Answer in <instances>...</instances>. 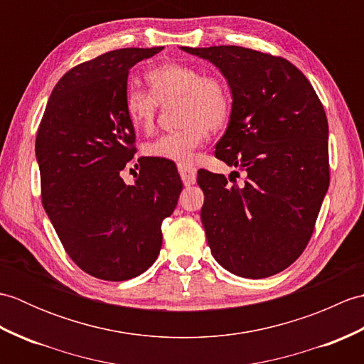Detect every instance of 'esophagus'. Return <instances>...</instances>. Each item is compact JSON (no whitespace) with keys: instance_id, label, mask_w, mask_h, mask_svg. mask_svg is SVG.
<instances>
[{"instance_id":"1","label":"esophagus","mask_w":364,"mask_h":364,"mask_svg":"<svg viewBox=\"0 0 364 364\" xmlns=\"http://www.w3.org/2000/svg\"><path fill=\"white\" fill-rule=\"evenodd\" d=\"M178 172H180L181 180L184 183V186H191L194 184L197 180V170L194 166L191 164H178Z\"/></svg>"}]
</instances>
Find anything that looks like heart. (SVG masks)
Segmentation results:
<instances>
[{
    "label": "heart",
    "instance_id": "b5f03b06",
    "mask_svg": "<svg viewBox=\"0 0 364 364\" xmlns=\"http://www.w3.org/2000/svg\"><path fill=\"white\" fill-rule=\"evenodd\" d=\"M150 92L128 89L125 94L127 117L136 131L153 129L158 103L180 100L181 129L166 133L145 145V154L170 162H189L208 136L225 125L230 115V92L218 76L202 75L189 64L170 63L154 67L145 76Z\"/></svg>",
    "mask_w": 364,
    "mask_h": 364
}]
</instances>
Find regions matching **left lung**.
<instances>
[{
    "label": "left lung",
    "mask_w": 364,
    "mask_h": 364,
    "mask_svg": "<svg viewBox=\"0 0 364 364\" xmlns=\"http://www.w3.org/2000/svg\"><path fill=\"white\" fill-rule=\"evenodd\" d=\"M181 50L210 60L227 80L233 103L215 156L245 172L244 183L230 184L198 170L213 257L239 277L275 275L305 250L327 194L326 111L305 75L283 58L235 45Z\"/></svg>",
    "instance_id": "1"
}]
</instances>
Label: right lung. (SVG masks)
Wrapping results in <instances>:
<instances>
[{
	"mask_svg": "<svg viewBox=\"0 0 364 364\" xmlns=\"http://www.w3.org/2000/svg\"><path fill=\"white\" fill-rule=\"evenodd\" d=\"M161 50H114L73 67L53 89L37 131L48 219L75 264L107 282L129 280L156 261L161 222L183 189L161 159H139L134 184L120 176L136 153L125 112L129 68Z\"/></svg>",
	"mask_w": 364,
	"mask_h": 364,
	"instance_id": "right-lung-1",
	"label": "right lung"
}]
</instances>
